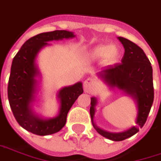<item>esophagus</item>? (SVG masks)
<instances>
[{"label": "esophagus", "mask_w": 161, "mask_h": 161, "mask_svg": "<svg viewBox=\"0 0 161 161\" xmlns=\"http://www.w3.org/2000/svg\"><path fill=\"white\" fill-rule=\"evenodd\" d=\"M97 86V82L92 78H87L84 82V90L86 92H91Z\"/></svg>", "instance_id": "esophagus-1"}]
</instances>
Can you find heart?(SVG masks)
Wrapping results in <instances>:
<instances>
[{
  "label": "heart",
  "mask_w": 161,
  "mask_h": 161,
  "mask_svg": "<svg viewBox=\"0 0 161 161\" xmlns=\"http://www.w3.org/2000/svg\"><path fill=\"white\" fill-rule=\"evenodd\" d=\"M89 56L92 60H100L104 58L108 64H113L118 61L120 51L116 46L102 44L93 48L89 52Z\"/></svg>",
  "instance_id": "1"
}]
</instances>
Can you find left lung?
Here are the masks:
<instances>
[{"mask_svg": "<svg viewBox=\"0 0 161 161\" xmlns=\"http://www.w3.org/2000/svg\"><path fill=\"white\" fill-rule=\"evenodd\" d=\"M124 48L122 63L103 68L98 76L110 87H117L131 96L137 103V117L136 125L122 133H110L98 128L94 124L97 100L91 97L90 116L96 131L112 141H123L136 135L146 123L154 100L153 70L144 51L131 40L119 37Z\"/></svg>", "mask_w": 161, "mask_h": 161, "instance_id": "obj_1", "label": "left lung"}]
</instances>
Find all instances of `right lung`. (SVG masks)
<instances>
[{"instance_id":"right-lung-1","label":"right lung","mask_w":161,"mask_h":161,"mask_svg":"<svg viewBox=\"0 0 161 161\" xmlns=\"http://www.w3.org/2000/svg\"><path fill=\"white\" fill-rule=\"evenodd\" d=\"M74 37L73 32L66 30L40 33L27 39L13 60L8 82L10 107L17 123L32 134L49 136L59 132L65 125L68 111L84 92L81 82L63 87L58 93L61 105L59 114L54 118L43 120L32 110L31 103L35 100L37 83L36 77L38 75L36 65L37 53L43 47L50 45L49 41Z\"/></svg>"}]
</instances>
